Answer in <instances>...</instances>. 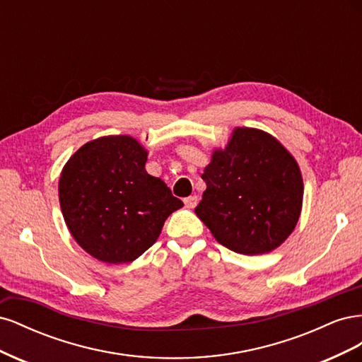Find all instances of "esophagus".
I'll return each instance as SVG.
<instances>
[{"label":"esophagus","mask_w":362,"mask_h":362,"mask_svg":"<svg viewBox=\"0 0 362 362\" xmlns=\"http://www.w3.org/2000/svg\"><path fill=\"white\" fill-rule=\"evenodd\" d=\"M198 201H199L198 196L193 194V196H189V198H185L184 204H185V206L190 208V210H192V208H194L196 205H198Z\"/></svg>","instance_id":"esophagus-1"}]
</instances>
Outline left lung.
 I'll return each instance as SVG.
<instances>
[{"label": "left lung", "instance_id": "1", "mask_svg": "<svg viewBox=\"0 0 362 362\" xmlns=\"http://www.w3.org/2000/svg\"><path fill=\"white\" fill-rule=\"evenodd\" d=\"M206 189L194 213L214 238L237 254L281 246L299 221L303 181L298 161L257 128L238 127L204 169Z\"/></svg>", "mask_w": 362, "mask_h": 362}]
</instances>
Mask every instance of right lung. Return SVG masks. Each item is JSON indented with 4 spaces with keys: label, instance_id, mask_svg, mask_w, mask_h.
<instances>
[{
    "label": "right lung",
    "instance_id": "add662e5",
    "mask_svg": "<svg viewBox=\"0 0 362 362\" xmlns=\"http://www.w3.org/2000/svg\"><path fill=\"white\" fill-rule=\"evenodd\" d=\"M148 151L131 136L87 141L64 164L60 208L72 237L108 264L139 258L184 204L145 169Z\"/></svg>",
    "mask_w": 362,
    "mask_h": 362
}]
</instances>
